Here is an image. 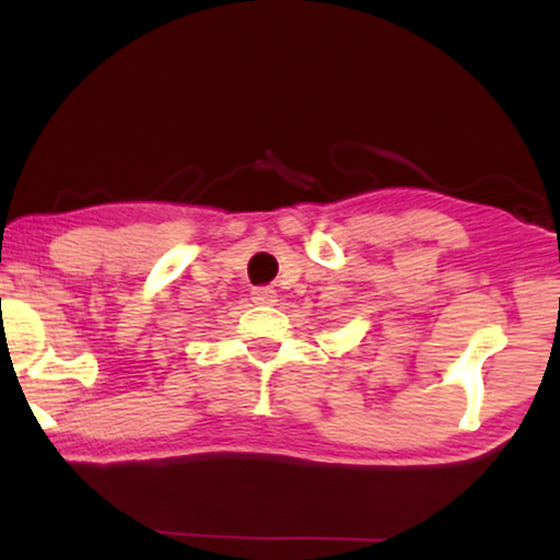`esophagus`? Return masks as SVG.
I'll list each match as a JSON object with an SVG mask.
<instances>
[{"instance_id": "obj_1", "label": "esophagus", "mask_w": 560, "mask_h": 560, "mask_svg": "<svg viewBox=\"0 0 560 560\" xmlns=\"http://www.w3.org/2000/svg\"><path fill=\"white\" fill-rule=\"evenodd\" d=\"M275 298H278V293H275L272 288H255V290H252V301L259 303V305H272Z\"/></svg>"}]
</instances>
